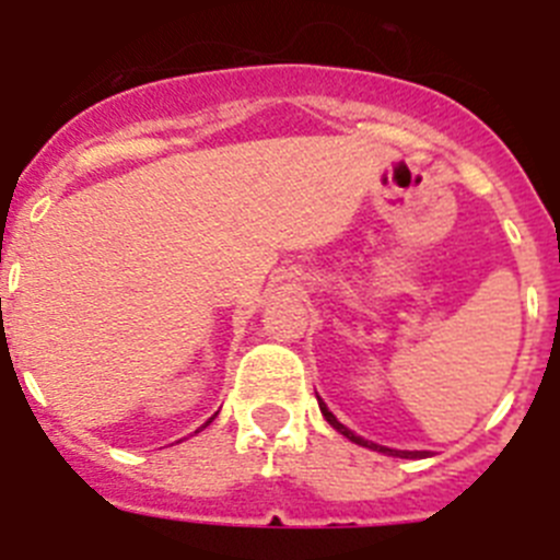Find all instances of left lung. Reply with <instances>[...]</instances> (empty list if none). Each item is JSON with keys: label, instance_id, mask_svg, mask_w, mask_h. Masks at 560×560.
Returning <instances> with one entry per match:
<instances>
[{"label": "left lung", "instance_id": "8db88e82", "mask_svg": "<svg viewBox=\"0 0 560 560\" xmlns=\"http://www.w3.org/2000/svg\"><path fill=\"white\" fill-rule=\"evenodd\" d=\"M319 409H323V415H325V420H328L330 427L336 429V432L339 434H345V438L348 440H353V443H359V446H368V448H373V452H384V454H393V457H415V454H420V452H395V448H384V446H375V443H370V440H364V438H359V434H353L350 432L348 427H341L339 420L334 418V415L328 412V407H325L323 400H319Z\"/></svg>", "mask_w": 560, "mask_h": 560}]
</instances>
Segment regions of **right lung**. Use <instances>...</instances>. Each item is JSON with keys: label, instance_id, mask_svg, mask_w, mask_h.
Segmentation results:
<instances>
[{"label": "right lung", "instance_id": "1", "mask_svg": "<svg viewBox=\"0 0 560 560\" xmlns=\"http://www.w3.org/2000/svg\"><path fill=\"white\" fill-rule=\"evenodd\" d=\"M207 423H210V420H207Z\"/></svg>", "mask_w": 560, "mask_h": 560}]
</instances>
